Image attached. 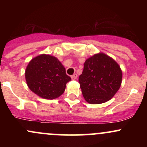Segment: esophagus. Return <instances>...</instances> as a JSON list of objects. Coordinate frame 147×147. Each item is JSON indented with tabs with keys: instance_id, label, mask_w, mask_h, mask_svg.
Segmentation results:
<instances>
[{
	"instance_id": "obj_1",
	"label": "esophagus",
	"mask_w": 147,
	"mask_h": 147,
	"mask_svg": "<svg viewBox=\"0 0 147 147\" xmlns=\"http://www.w3.org/2000/svg\"><path fill=\"white\" fill-rule=\"evenodd\" d=\"M71 78L72 79H76L77 78V74H74V75H72L71 76Z\"/></svg>"
}]
</instances>
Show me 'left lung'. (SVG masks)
<instances>
[{
	"label": "left lung",
	"instance_id": "1",
	"mask_svg": "<svg viewBox=\"0 0 147 147\" xmlns=\"http://www.w3.org/2000/svg\"><path fill=\"white\" fill-rule=\"evenodd\" d=\"M84 65L79 82L85 100L91 104L110 100L122 84V72L117 62L98 53L86 59Z\"/></svg>",
	"mask_w": 147,
	"mask_h": 147
}]
</instances>
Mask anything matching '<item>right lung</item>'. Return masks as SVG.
Listing matches in <instances>:
<instances>
[{
    "label": "right lung",
    "instance_id": "1",
    "mask_svg": "<svg viewBox=\"0 0 147 147\" xmlns=\"http://www.w3.org/2000/svg\"><path fill=\"white\" fill-rule=\"evenodd\" d=\"M29 88L44 99H53L63 93L66 84L71 78L56 57L41 55L32 59L25 72Z\"/></svg>",
    "mask_w": 147,
    "mask_h": 147
}]
</instances>
